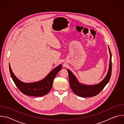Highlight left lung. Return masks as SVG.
<instances>
[{"mask_svg":"<svg viewBox=\"0 0 124 124\" xmlns=\"http://www.w3.org/2000/svg\"><path fill=\"white\" fill-rule=\"evenodd\" d=\"M108 48L110 54V59L108 72L105 78L97 84L88 85L80 83L72 72L67 69V71L69 74L70 85L75 94L78 96L84 98L94 97L99 94L106 85L108 83L111 77L112 71V56L109 46Z\"/></svg>","mask_w":124,"mask_h":124,"instance_id":"8db88e82","label":"left lung"}]
</instances>
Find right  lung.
Wrapping results in <instances>:
<instances>
[{"instance_id":"add662e5","label":"right lung","mask_w":124,"mask_h":124,"mask_svg":"<svg viewBox=\"0 0 124 124\" xmlns=\"http://www.w3.org/2000/svg\"><path fill=\"white\" fill-rule=\"evenodd\" d=\"M61 69L62 65H59L52 70L43 79L35 82L24 83L15 76L9 63L10 75L16 86L24 95L33 97H41L47 94L51 89L54 79Z\"/></svg>"}]
</instances>
